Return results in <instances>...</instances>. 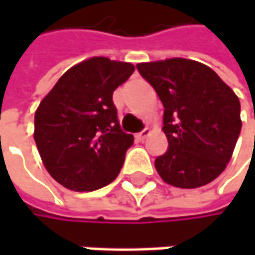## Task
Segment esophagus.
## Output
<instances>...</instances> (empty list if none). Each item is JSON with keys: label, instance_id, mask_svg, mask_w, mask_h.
Masks as SVG:
<instances>
[{"label": "esophagus", "instance_id": "34e87169", "mask_svg": "<svg viewBox=\"0 0 255 255\" xmlns=\"http://www.w3.org/2000/svg\"><path fill=\"white\" fill-rule=\"evenodd\" d=\"M149 134H150V129H147V128H146L144 130H142L140 133H137V134H136L134 137H136V140H139V142H143V140H144V139H146V137H147Z\"/></svg>", "mask_w": 255, "mask_h": 255}]
</instances>
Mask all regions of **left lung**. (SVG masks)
<instances>
[{"mask_svg":"<svg viewBox=\"0 0 255 255\" xmlns=\"http://www.w3.org/2000/svg\"><path fill=\"white\" fill-rule=\"evenodd\" d=\"M164 108L167 152L154 160L163 181L196 189L219 177L241 130L240 101L207 65L184 58L136 65Z\"/></svg>","mask_w":255,"mask_h":255,"instance_id":"1","label":"left lung"}]
</instances>
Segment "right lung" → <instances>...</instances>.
<instances>
[{"instance_id": "add662e5", "label": "right lung", "mask_w": 255, "mask_h": 255, "mask_svg": "<svg viewBox=\"0 0 255 255\" xmlns=\"http://www.w3.org/2000/svg\"><path fill=\"white\" fill-rule=\"evenodd\" d=\"M133 71L129 62L93 56L68 69L39 103L35 143L66 189L98 190L118 177L133 134L122 132L112 95Z\"/></svg>"}]
</instances>
